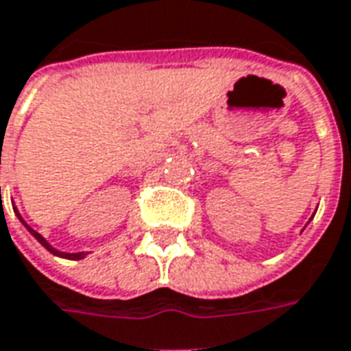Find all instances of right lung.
<instances>
[{
  "instance_id": "obj_1",
  "label": "right lung",
  "mask_w": 351,
  "mask_h": 351,
  "mask_svg": "<svg viewBox=\"0 0 351 351\" xmlns=\"http://www.w3.org/2000/svg\"><path fill=\"white\" fill-rule=\"evenodd\" d=\"M12 210H14V213H16V217H19V221H21L22 225H24V227L28 228L29 234L34 236V238H36L37 242H39V243H41V245H43L45 250L51 251L52 255H56V257H62V259H69V261H81V259H84V257H86V253H84V251H81V253H66V251H58V250H56V247H52L51 243L47 242V240H45L43 236L39 234L37 230H34V228L29 227V225H28V223H26V221L22 219V215H21V213H19V210H16L14 206H12Z\"/></svg>"
}]
</instances>
